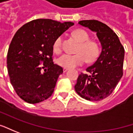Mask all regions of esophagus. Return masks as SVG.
<instances>
[{"mask_svg": "<svg viewBox=\"0 0 133 133\" xmlns=\"http://www.w3.org/2000/svg\"><path fill=\"white\" fill-rule=\"evenodd\" d=\"M67 71H68V68H63V72H66Z\"/></svg>", "mask_w": 133, "mask_h": 133, "instance_id": "obj_1", "label": "esophagus"}]
</instances>
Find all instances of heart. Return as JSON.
Listing matches in <instances>:
<instances>
[{
	"label": "heart",
	"mask_w": 133,
	"mask_h": 133,
	"mask_svg": "<svg viewBox=\"0 0 133 133\" xmlns=\"http://www.w3.org/2000/svg\"><path fill=\"white\" fill-rule=\"evenodd\" d=\"M73 36L79 43L76 54H64L59 57L57 63L59 66L72 68L78 65H83L86 61L91 62L95 61L99 54V48L98 44L94 41L88 40L89 36L84 30L76 29L73 31ZM62 37H58L53 44V49L56 53L61 51Z\"/></svg>",
	"instance_id": "heart-1"
}]
</instances>
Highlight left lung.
<instances>
[{"label": "left lung", "mask_w": 133, "mask_h": 133, "mask_svg": "<svg viewBox=\"0 0 133 133\" xmlns=\"http://www.w3.org/2000/svg\"><path fill=\"white\" fill-rule=\"evenodd\" d=\"M96 34L101 44V53L96 61L81 74L74 86L82 98L100 101L112 94L123 75L124 49L116 34L109 26L95 20L78 23Z\"/></svg>", "instance_id": "8db88e82"}]
</instances>
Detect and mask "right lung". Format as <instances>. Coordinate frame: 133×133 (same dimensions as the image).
I'll list each match as a JSON object with an SVG mask.
<instances>
[{
    "instance_id": "obj_1",
    "label": "right lung",
    "mask_w": 133,
    "mask_h": 133,
    "mask_svg": "<svg viewBox=\"0 0 133 133\" xmlns=\"http://www.w3.org/2000/svg\"><path fill=\"white\" fill-rule=\"evenodd\" d=\"M73 25L72 22L37 19L17 31L9 47L7 70L11 84L23 101L39 103L51 96L63 73L62 67L53 62V44Z\"/></svg>"
}]
</instances>
